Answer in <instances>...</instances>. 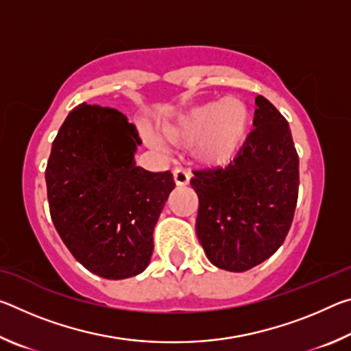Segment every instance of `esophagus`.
<instances>
[{"label":"esophagus","mask_w":351,"mask_h":351,"mask_svg":"<svg viewBox=\"0 0 351 351\" xmlns=\"http://www.w3.org/2000/svg\"><path fill=\"white\" fill-rule=\"evenodd\" d=\"M190 176H192L190 175V171L182 167H178L173 170V178L178 186H187L190 181Z\"/></svg>","instance_id":"1"}]
</instances>
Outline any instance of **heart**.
I'll list each match as a JSON object with an SVG mask.
<instances>
[{"mask_svg": "<svg viewBox=\"0 0 351 351\" xmlns=\"http://www.w3.org/2000/svg\"><path fill=\"white\" fill-rule=\"evenodd\" d=\"M251 112L239 97L193 106L159 125V133L175 144H189L195 161L221 167L237 158L247 138Z\"/></svg>", "mask_w": 351, "mask_h": 351, "instance_id": "b5f03b06", "label": "heart"}]
</instances>
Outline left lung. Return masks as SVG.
<instances>
[{"label":"left lung","mask_w":351,"mask_h":351,"mask_svg":"<svg viewBox=\"0 0 351 351\" xmlns=\"http://www.w3.org/2000/svg\"><path fill=\"white\" fill-rule=\"evenodd\" d=\"M254 130L226 167L193 170L197 235L219 269L243 272L282 246L299 195V156L280 111L255 97Z\"/></svg>","instance_id":"8db88e82"}]
</instances>
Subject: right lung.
<instances>
[{
    "mask_svg": "<svg viewBox=\"0 0 351 351\" xmlns=\"http://www.w3.org/2000/svg\"><path fill=\"white\" fill-rule=\"evenodd\" d=\"M141 144L121 111L82 104L64 119L46 165L58 235L79 263L110 280L138 276L150 263L153 229L175 189L170 171L136 165Z\"/></svg>",
    "mask_w": 351,
    "mask_h": 351,
    "instance_id": "right-lung-1",
    "label": "right lung"
}]
</instances>
